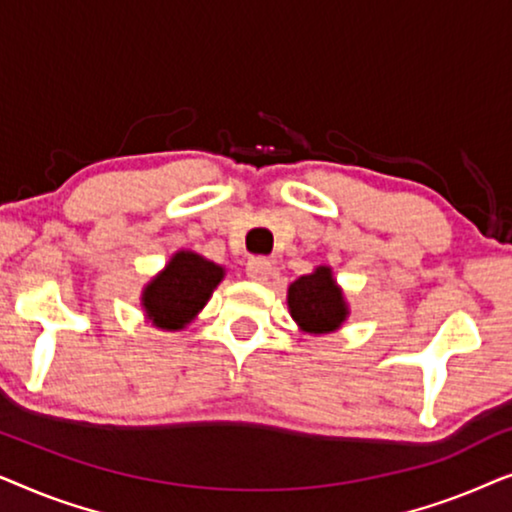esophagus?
Returning <instances> with one entry per match:
<instances>
[{"label":"esophagus","instance_id":"34e87169","mask_svg":"<svg viewBox=\"0 0 512 512\" xmlns=\"http://www.w3.org/2000/svg\"><path fill=\"white\" fill-rule=\"evenodd\" d=\"M247 275H249V279H254V282H265V279L272 275V263L268 261V258H263V256L249 258Z\"/></svg>","mask_w":512,"mask_h":512}]
</instances>
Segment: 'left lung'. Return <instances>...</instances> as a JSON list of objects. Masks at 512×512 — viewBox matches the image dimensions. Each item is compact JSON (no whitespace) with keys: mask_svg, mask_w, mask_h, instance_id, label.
I'll return each instance as SVG.
<instances>
[{"mask_svg":"<svg viewBox=\"0 0 512 512\" xmlns=\"http://www.w3.org/2000/svg\"><path fill=\"white\" fill-rule=\"evenodd\" d=\"M289 310L298 326L314 335L335 331L347 317L342 291L328 268H317L289 286Z\"/></svg>","mask_w":512,"mask_h":512,"instance_id":"left-lung-1","label":"left lung"}]
</instances>
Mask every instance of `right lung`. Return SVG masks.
<instances>
[{
  "instance_id": "1",
  "label": "right lung",
  "mask_w": 512,
  "mask_h": 512,
  "mask_svg": "<svg viewBox=\"0 0 512 512\" xmlns=\"http://www.w3.org/2000/svg\"><path fill=\"white\" fill-rule=\"evenodd\" d=\"M223 279V268L193 251H179L170 265L146 286L144 310L153 324L177 331L191 321Z\"/></svg>"
}]
</instances>
